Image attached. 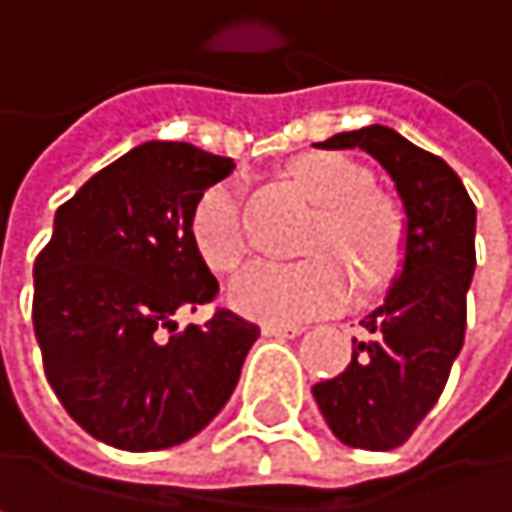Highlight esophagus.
Segmentation results:
<instances>
[{
  "mask_svg": "<svg viewBox=\"0 0 512 512\" xmlns=\"http://www.w3.org/2000/svg\"><path fill=\"white\" fill-rule=\"evenodd\" d=\"M304 332V326H295V323H265L262 326V335L268 338H298Z\"/></svg>",
  "mask_w": 512,
  "mask_h": 512,
  "instance_id": "obj_1",
  "label": "esophagus"
}]
</instances>
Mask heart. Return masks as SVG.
<instances>
[{
  "mask_svg": "<svg viewBox=\"0 0 512 512\" xmlns=\"http://www.w3.org/2000/svg\"><path fill=\"white\" fill-rule=\"evenodd\" d=\"M292 183L319 205L298 262L262 259L238 274L229 286V304L262 323H298V319L335 313L350 304L359 274L362 283L383 280L401 247V217L395 205L371 193L374 177L365 165L344 153H310L292 165ZM193 244L202 259L232 274L250 253L244 214V183L217 180L193 208ZM350 267L349 272L346 268Z\"/></svg>",
  "mask_w": 512,
  "mask_h": 512,
  "instance_id": "heart-1",
  "label": "heart"
}]
</instances>
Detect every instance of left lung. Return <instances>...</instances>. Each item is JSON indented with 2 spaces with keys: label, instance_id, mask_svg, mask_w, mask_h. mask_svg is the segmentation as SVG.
Here are the masks:
<instances>
[{
  "label": "left lung",
  "instance_id": "obj_1",
  "mask_svg": "<svg viewBox=\"0 0 512 512\" xmlns=\"http://www.w3.org/2000/svg\"><path fill=\"white\" fill-rule=\"evenodd\" d=\"M323 150H365L392 177L404 211L401 265L353 338L344 374L313 386L332 434L356 450H395L437 404L465 344L468 289L477 268V208L440 156L389 126L332 135Z\"/></svg>",
  "mask_w": 512,
  "mask_h": 512
}]
</instances>
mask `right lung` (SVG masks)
Segmentation results:
<instances>
[{
  "label": "right lung",
  "instance_id": "1",
  "mask_svg": "<svg viewBox=\"0 0 512 512\" xmlns=\"http://www.w3.org/2000/svg\"><path fill=\"white\" fill-rule=\"evenodd\" d=\"M232 159L144 141L93 174L53 217L32 277L47 383L96 440L126 453L196 437L232 398L259 329L232 310L177 332L174 313L217 295L193 208ZM171 331L168 339L164 332Z\"/></svg>",
  "mask_w": 512,
  "mask_h": 512
}]
</instances>
